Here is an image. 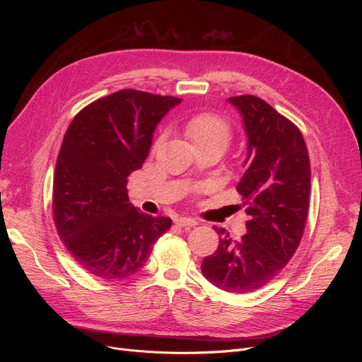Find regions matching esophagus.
<instances>
[{
    "instance_id": "obj_1",
    "label": "esophagus",
    "mask_w": 362,
    "mask_h": 362,
    "mask_svg": "<svg viewBox=\"0 0 362 362\" xmlns=\"http://www.w3.org/2000/svg\"><path fill=\"white\" fill-rule=\"evenodd\" d=\"M175 223H176L177 226H180V227H194V226L198 224L197 220H194V218H191V217H177V218L175 220Z\"/></svg>"
}]
</instances>
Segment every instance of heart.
Returning a JSON list of instances; mask_svg holds the SVG:
<instances>
[{"label":"heart","instance_id":"1","mask_svg":"<svg viewBox=\"0 0 362 362\" xmlns=\"http://www.w3.org/2000/svg\"><path fill=\"white\" fill-rule=\"evenodd\" d=\"M183 133L194 149L211 148L223 154L233 139V126L218 114L201 112L185 123ZM160 144L161 138L156 141L154 149Z\"/></svg>","mask_w":362,"mask_h":362}]
</instances>
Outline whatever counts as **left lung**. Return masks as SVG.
<instances>
[{"label":"left lung","instance_id":"obj_1","mask_svg":"<svg viewBox=\"0 0 362 362\" xmlns=\"http://www.w3.org/2000/svg\"><path fill=\"white\" fill-rule=\"evenodd\" d=\"M229 101L240 111L248 135V168L236 187L246 205V233L232 240L223 229L204 277L230 293H250L270 283L300 243L310 206L311 165L299 127L255 95Z\"/></svg>","mask_w":362,"mask_h":362}]
</instances>
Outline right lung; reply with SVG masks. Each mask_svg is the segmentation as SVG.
I'll return each instance as SVG.
<instances>
[{"label":"right lung","mask_w":362,"mask_h":362,"mask_svg":"<svg viewBox=\"0 0 362 362\" xmlns=\"http://www.w3.org/2000/svg\"><path fill=\"white\" fill-rule=\"evenodd\" d=\"M180 100L122 89L82 108L64 135L52 183V217L66 250L104 280L135 274L171 218L129 204L127 177L142 167L152 133Z\"/></svg>","instance_id":"obj_1"}]
</instances>
